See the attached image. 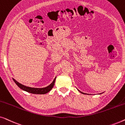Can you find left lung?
Returning <instances> with one entry per match:
<instances>
[{
    "label": "left lung",
    "mask_w": 125,
    "mask_h": 125,
    "mask_svg": "<svg viewBox=\"0 0 125 125\" xmlns=\"http://www.w3.org/2000/svg\"><path fill=\"white\" fill-rule=\"evenodd\" d=\"M81 92V93H83V94H84V93H83V92Z\"/></svg>",
    "instance_id": "8db88e82"
}]
</instances>
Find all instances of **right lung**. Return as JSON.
<instances>
[{
	"label": "right lung",
	"instance_id": "right-lung-1",
	"mask_svg": "<svg viewBox=\"0 0 125 125\" xmlns=\"http://www.w3.org/2000/svg\"><path fill=\"white\" fill-rule=\"evenodd\" d=\"M13 81L16 83V84L19 87L20 89H21L22 90H25L28 93H33V94H44L47 93L48 92H49L50 90L52 89L53 87L54 86V83H55L56 78H54L53 81L51 83L49 86H48L45 88H31V87L26 86L24 85L21 84L20 83H19L18 81H16L15 79H13Z\"/></svg>",
	"mask_w": 125,
	"mask_h": 125
}]
</instances>
